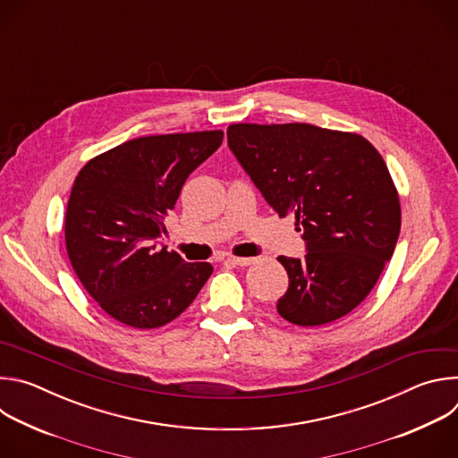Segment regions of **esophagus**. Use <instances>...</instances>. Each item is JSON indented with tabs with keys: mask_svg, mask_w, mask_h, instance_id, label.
<instances>
[{
	"mask_svg": "<svg viewBox=\"0 0 458 458\" xmlns=\"http://www.w3.org/2000/svg\"><path fill=\"white\" fill-rule=\"evenodd\" d=\"M225 263L233 265V267H248V265L253 263V259H250V257H233V255H228V257L225 259Z\"/></svg>",
	"mask_w": 458,
	"mask_h": 458,
	"instance_id": "34e87169",
	"label": "esophagus"
}]
</instances>
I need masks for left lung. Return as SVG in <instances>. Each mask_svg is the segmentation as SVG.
<instances>
[{
    "label": "left lung",
    "instance_id": "obj_1",
    "mask_svg": "<svg viewBox=\"0 0 458 458\" xmlns=\"http://www.w3.org/2000/svg\"><path fill=\"white\" fill-rule=\"evenodd\" d=\"M228 147L267 203L295 214L306 255L277 257L288 290L281 317L297 326L334 322L357 308L394 255L401 205L387 166L362 136L306 123L226 130Z\"/></svg>",
    "mask_w": 458,
    "mask_h": 458
}]
</instances>
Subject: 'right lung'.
<instances>
[{"label":"right lung","instance_id":"obj_1","mask_svg":"<svg viewBox=\"0 0 458 458\" xmlns=\"http://www.w3.org/2000/svg\"><path fill=\"white\" fill-rule=\"evenodd\" d=\"M223 136L210 130L138 138L78 174L64 242L81 284L115 320L159 328L181 315L212 276L210 263H186L159 239L184 181L221 147Z\"/></svg>","mask_w":458,"mask_h":458}]
</instances>
